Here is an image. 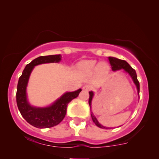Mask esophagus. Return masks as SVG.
Returning <instances> with one entry per match:
<instances>
[{
    "instance_id": "obj_1",
    "label": "esophagus",
    "mask_w": 159,
    "mask_h": 159,
    "mask_svg": "<svg viewBox=\"0 0 159 159\" xmlns=\"http://www.w3.org/2000/svg\"><path fill=\"white\" fill-rule=\"evenodd\" d=\"M82 89L84 90H90L91 89H92V86L90 85V84H84V85L82 87Z\"/></svg>"
}]
</instances>
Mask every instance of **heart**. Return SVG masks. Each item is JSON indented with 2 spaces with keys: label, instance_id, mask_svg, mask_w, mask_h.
<instances>
[{
  "label": "heart",
  "instance_id": "obj_1",
  "mask_svg": "<svg viewBox=\"0 0 159 159\" xmlns=\"http://www.w3.org/2000/svg\"><path fill=\"white\" fill-rule=\"evenodd\" d=\"M79 68L83 71H92L96 69L106 71L108 70V66L107 64H100L98 66L96 65V61H82L79 64Z\"/></svg>",
  "mask_w": 159,
  "mask_h": 159
}]
</instances>
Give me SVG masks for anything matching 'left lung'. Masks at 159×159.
<instances>
[{"label": "left lung", "mask_w": 159, "mask_h": 159, "mask_svg": "<svg viewBox=\"0 0 159 159\" xmlns=\"http://www.w3.org/2000/svg\"><path fill=\"white\" fill-rule=\"evenodd\" d=\"M108 61H109V63L111 66L112 70L113 71H116L119 70V69H125V71L129 74V75L131 76V77L133 80L134 83L136 84L137 88H138V93H140V83H139V81L138 80V77H137V74L136 71L134 69L132 68L131 66H129V64L126 61L119 59V58H114V57H108ZM90 94V98H89V105H90V107L91 108V101H92L93 97V93L90 92L89 93ZM91 117H92V119L93 122L95 124V125L98 126V127L100 128H102V129H111V128L109 127H103V125H101L98 121L97 119L95 118V116L93 115V113H91Z\"/></svg>", "instance_id": "obj_1"}]
</instances>
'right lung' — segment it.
<instances>
[{
  "mask_svg": "<svg viewBox=\"0 0 159 159\" xmlns=\"http://www.w3.org/2000/svg\"><path fill=\"white\" fill-rule=\"evenodd\" d=\"M61 56L51 55L40 56L32 61L23 70L19 77L16 90V103L23 118L28 123L37 128H50L57 125L61 121L66 114L67 105L71 100L75 99L81 92V89L75 92L66 93L58 99L53 105L46 108L32 107L28 103L26 95L28 80L34 66L45 63L59 62Z\"/></svg>",
  "mask_w": 159,
  "mask_h": 159,
  "instance_id": "right-lung-1",
  "label": "right lung"
}]
</instances>
